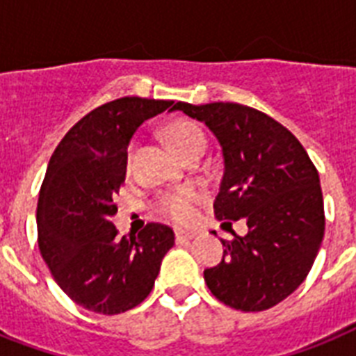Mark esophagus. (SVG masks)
<instances>
[{
  "label": "esophagus",
  "mask_w": 356,
  "mask_h": 356,
  "mask_svg": "<svg viewBox=\"0 0 356 356\" xmlns=\"http://www.w3.org/2000/svg\"><path fill=\"white\" fill-rule=\"evenodd\" d=\"M195 231H183V229H175V240L177 242H188L192 238H195Z\"/></svg>",
  "instance_id": "esophagus-1"
}]
</instances>
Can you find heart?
I'll return each instance as SVG.
<instances>
[{
	"mask_svg": "<svg viewBox=\"0 0 356 356\" xmlns=\"http://www.w3.org/2000/svg\"><path fill=\"white\" fill-rule=\"evenodd\" d=\"M166 133L172 145L181 156H184L190 151L197 149V147H205L207 145V136L203 133V129L197 123L190 122V120H175L173 123H170ZM131 151H133V147L129 149V156H131ZM200 200V190L194 188V186H186V188L164 192V194L159 195L155 209L161 216L168 218L172 222L184 223L194 216V207Z\"/></svg>",
	"mask_w": 356,
	"mask_h": 356,
	"instance_id": "1",
	"label": "heart"
}]
</instances>
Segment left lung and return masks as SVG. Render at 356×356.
<instances>
[{
	"label": "left lung",
	"mask_w": 356,
	"mask_h": 356,
	"mask_svg": "<svg viewBox=\"0 0 356 356\" xmlns=\"http://www.w3.org/2000/svg\"><path fill=\"white\" fill-rule=\"evenodd\" d=\"M175 111L205 123L222 145L216 218H243L249 227L245 236L222 240V262L203 273L207 286L231 309H271L307 279L320 251L325 214L318 170L299 140L257 108L179 102Z\"/></svg>",
	"instance_id": "left-lung-1"
}]
</instances>
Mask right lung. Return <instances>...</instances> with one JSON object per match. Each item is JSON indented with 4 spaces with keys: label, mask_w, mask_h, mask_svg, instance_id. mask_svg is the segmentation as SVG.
<instances>
[{
    "label": "right lung",
    "mask_w": 356,
    "mask_h": 356,
    "mask_svg": "<svg viewBox=\"0 0 356 356\" xmlns=\"http://www.w3.org/2000/svg\"><path fill=\"white\" fill-rule=\"evenodd\" d=\"M177 103L120 97L81 118L53 151L42 183L36 227L42 259L63 292L97 314L134 309L155 284L173 231L147 223L118 236L111 222L134 131Z\"/></svg>",
    "instance_id": "obj_1"
}]
</instances>
